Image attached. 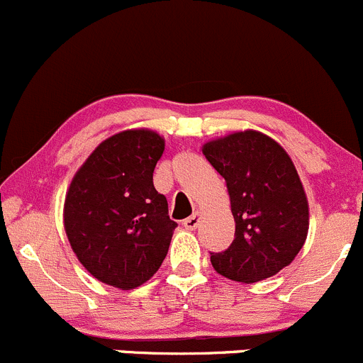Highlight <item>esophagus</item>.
<instances>
[{"instance_id":"1","label":"esophagus","mask_w":363,"mask_h":363,"mask_svg":"<svg viewBox=\"0 0 363 363\" xmlns=\"http://www.w3.org/2000/svg\"><path fill=\"white\" fill-rule=\"evenodd\" d=\"M199 223H200V213H199V211H196V213H193L191 216L186 218V220H184V227L188 228V230H195V228L199 227Z\"/></svg>"}]
</instances>
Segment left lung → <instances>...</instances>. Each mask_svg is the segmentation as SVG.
Wrapping results in <instances>:
<instances>
[{
	"mask_svg": "<svg viewBox=\"0 0 363 363\" xmlns=\"http://www.w3.org/2000/svg\"><path fill=\"white\" fill-rule=\"evenodd\" d=\"M227 182L235 238L211 264L225 279L253 284L289 266L308 234V200L282 145L253 129L202 147Z\"/></svg>",
	"mask_w": 363,
	"mask_h": 363,
	"instance_id": "1",
	"label": "left lung"
}]
</instances>
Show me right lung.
<instances>
[{
    "label": "right lung",
    "mask_w": 363,
    "mask_h": 363,
    "mask_svg": "<svg viewBox=\"0 0 363 363\" xmlns=\"http://www.w3.org/2000/svg\"><path fill=\"white\" fill-rule=\"evenodd\" d=\"M163 150L156 131H121L101 142L70 181L63 227L77 260L99 282L135 289L167 257L177 223L152 182Z\"/></svg>",
    "instance_id": "add662e5"
}]
</instances>
